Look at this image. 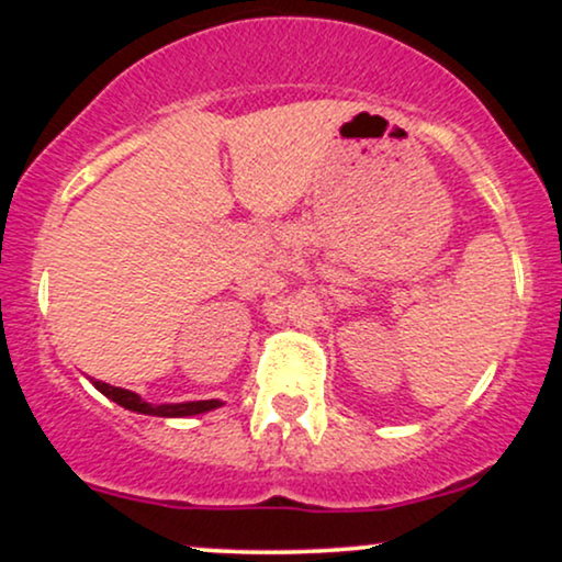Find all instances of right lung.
I'll return each instance as SVG.
<instances>
[{"label": "right lung", "instance_id": "right-lung-1", "mask_svg": "<svg viewBox=\"0 0 562 562\" xmlns=\"http://www.w3.org/2000/svg\"><path fill=\"white\" fill-rule=\"evenodd\" d=\"M94 389L100 393H105L111 402H115L124 409L137 412V415H153V417H192V415H203V412L216 409L224 402L218 398H205V402H182V404H147L139 393L126 391V389H115L111 383H102V380H92Z\"/></svg>", "mask_w": 562, "mask_h": 562}]
</instances>
